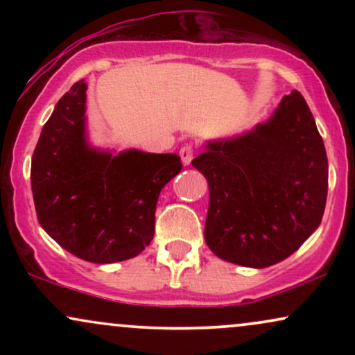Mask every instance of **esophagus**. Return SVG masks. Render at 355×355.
Instances as JSON below:
<instances>
[{"instance_id": "34e87169", "label": "esophagus", "mask_w": 355, "mask_h": 355, "mask_svg": "<svg viewBox=\"0 0 355 355\" xmlns=\"http://www.w3.org/2000/svg\"><path fill=\"white\" fill-rule=\"evenodd\" d=\"M195 152H197V146H195L193 144H187L183 145L180 148V158L183 162V165H190L191 158H193Z\"/></svg>"}]
</instances>
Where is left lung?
<instances>
[{
	"mask_svg": "<svg viewBox=\"0 0 355 355\" xmlns=\"http://www.w3.org/2000/svg\"><path fill=\"white\" fill-rule=\"evenodd\" d=\"M191 165L209 180L205 242L227 262L263 268L292 255L319 227L329 164L297 89L267 123L209 144Z\"/></svg>",
	"mask_w": 355,
	"mask_h": 355,
	"instance_id": "obj_1",
	"label": "left lung"
}]
</instances>
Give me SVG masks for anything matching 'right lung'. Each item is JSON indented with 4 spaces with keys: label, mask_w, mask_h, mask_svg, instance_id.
<instances>
[{
    "label": "right lung",
    "mask_w": 355,
    "mask_h": 355,
    "mask_svg": "<svg viewBox=\"0 0 355 355\" xmlns=\"http://www.w3.org/2000/svg\"><path fill=\"white\" fill-rule=\"evenodd\" d=\"M87 83L61 96L31 158L36 217L64 250L92 263L137 257L152 242L158 195L182 162L175 153L89 148Z\"/></svg>",
    "instance_id": "right-lung-1"
}]
</instances>
